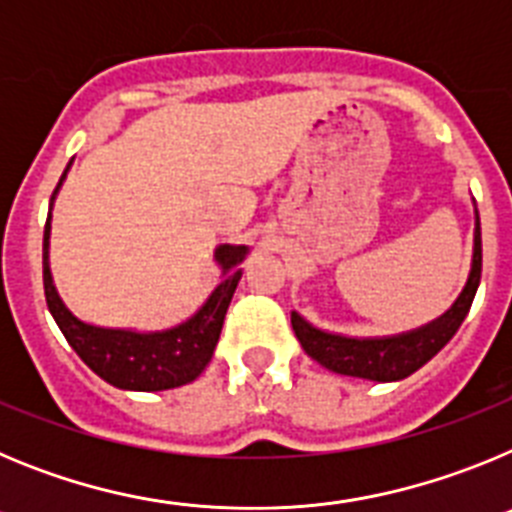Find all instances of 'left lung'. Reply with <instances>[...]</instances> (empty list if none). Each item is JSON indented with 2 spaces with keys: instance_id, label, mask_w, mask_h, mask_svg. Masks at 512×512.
I'll return each instance as SVG.
<instances>
[{
  "instance_id": "8db88e82",
  "label": "left lung",
  "mask_w": 512,
  "mask_h": 512,
  "mask_svg": "<svg viewBox=\"0 0 512 512\" xmlns=\"http://www.w3.org/2000/svg\"><path fill=\"white\" fill-rule=\"evenodd\" d=\"M479 277H482V233H479L477 215L474 261L469 282L459 295V300L454 302V307L446 315H441L436 323L413 330V333H402V336L364 338V341H359V338L323 333V330L305 323L297 312H292V328H295V336L300 338L307 356H312L330 372L346 374V377L374 379V382H397V379H405L418 372L425 361H431L454 338L459 325L467 318L474 295H477Z\"/></svg>"
}]
</instances>
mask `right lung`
<instances>
[{"mask_svg":"<svg viewBox=\"0 0 512 512\" xmlns=\"http://www.w3.org/2000/svg\"><path fill=\"white\" fill-rule=\"evenodd\" d=\"M58 187L53 189V197H56ZM48 235H51V215L45 220L43 233L45 302H48V310L69 346L97 377L110 382L112 387L135 392L171 390V387H182L200 377L202 369L210 364L220 330H223L225 312H228L238 279H241L238 264L246 256V246L217 248L215 259L223 266V282L217 284L210 300L192 320L164 330V333H133V330L94 328V325L76 320L66 310L53 287L51 269H48Z\"/></svg>","mask_w":512,"mask_h":512,"instance_id":"right-lung-1","label":"right lung"}]
</instances>
